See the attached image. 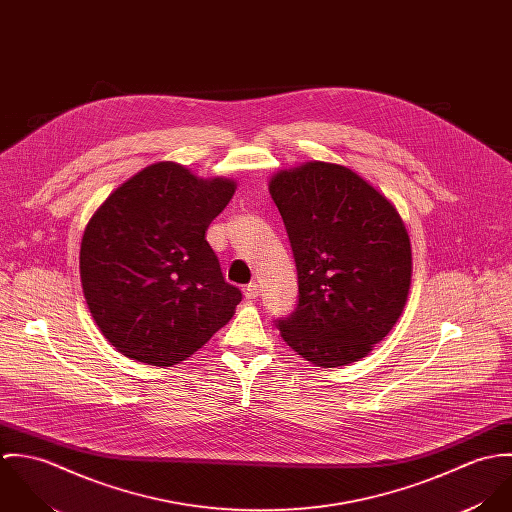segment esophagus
Masks as SVG:
<instances>
[{"instance_id":"esophagus-1","label":"esophagus","mask_w":512,"mask_h":512,"mask_svg":"<svg viewBox=\"0 0 512 512\" xmlns=\"http://www.w3.org/2000/svg\"><path fill=\"white\" fill-rule=\"evenodd\" d=\"M258 295H260V286H258L256 282H252V284H248V286L244 288V297H246V299L254 301Z\"/></svg>"}]
</instances>
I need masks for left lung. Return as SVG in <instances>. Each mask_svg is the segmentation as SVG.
I'll use <instances>...</instances> for the list:
<instances>
[{
  "label": "left lung",
  "mask_w": 512,
  "mask_h": 512,
  "mask_svg": "<svg viewBox=\"0 0 512 512\" xmlns=\"http://www.w3.org/2000/svg\"><path fill=\"white\" fill-rule=\"evenodd\" d=\"M292 244L299 299L278 321L311 365L361 361L396 325L412 282V246L396 207L357 171L307 161L268 183Z\"/></svg>",
  "instance_id": "1"
}]
</instances>
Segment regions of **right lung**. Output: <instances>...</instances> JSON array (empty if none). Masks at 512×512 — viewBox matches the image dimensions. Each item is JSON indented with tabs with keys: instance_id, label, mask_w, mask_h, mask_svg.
Wrapping results in <instances>:
<instances>
[{
	"instance_id": "add662e5",
	"label": "right lung",
	"mask_w": 512,
	"mask_h": 512,
	"mask_svg": "<svg viewBox=\"0 0 512 512\" xmlns=\"http://www.w3.org/2000/svg\"><path fill=\"white\" fill-rule=\"evenodd\" d=\"M234 191V179L157 161L94 211L80 242V282L118 353L177 365L232 319L242 293L224 282L205 232Z\"/></svg>"
}]
</instances>
